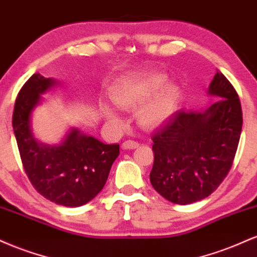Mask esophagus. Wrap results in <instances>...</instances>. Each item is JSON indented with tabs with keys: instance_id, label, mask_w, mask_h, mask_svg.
<instances>
[{
	"instance_id": "34e87169",
	"label": "esophagus",
	"mask_w": 257,
	"mask_h": 257,
	"mask_svg": "<svg viewBox=\"0 0 257 257\" xmlns=\"http://www.w3.org/2000/svg\"><path fill=\"white\" fill-rule=\"evenodd\" d=\"M139 146V143L138 141H134V140H125L124 143L122 144V147L124 150H133V149H137Z\"/></svg>"
}]
</instances>
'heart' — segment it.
I'll list each match as a JSON object with an SVG mask.
<instances>
[{
	"mask_svg": "<svg viewBox=\"0 0 257 257\" xmlns=\"http://www.w3.org/2000/svg\"><path fill=\"white\" fill-rule=\"evenodd\" d=\"M167 82L168 77L163 73H153L133 79L114 87L110 93L111 100L120 110H135L143 105L138 114L140 122L146 126L162 125L173 116L181 101L179 87L170 84L164 88ZM101 108L104 116L110 122H120L118 114L108 106L102 105Z\"/></svg>",
	"mask_w": 257,
	"mask_h": 257,
	"instance_id": "heart-1",
	"label": "heart"
}]
</instances>
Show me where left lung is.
Returning <instances> with one entry per match:
<instances>
[{"label":"left lung","instance_id":"obj_1","mask_svg":"<svg viewBox=\"0 0 257 257\" xmlns=\"http://www.w3.org/2000/svg\"><path fill=\"white\" fill-rule=\"evenodd\" d=\"M208 93L217 100L210 107L175 112L152 137L150 181L175 204L210 196L231 170L239 144L243 113L237 91L216 72Z\"/></svg>","mask_w":257,"mask_h":257}]
</instances>
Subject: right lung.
Wrapping results in <instances>:
<instances>
[{"label": "right lung", "instance_id": "obj_1", "mask_svg": "<svg viewBox=\"0 0 257 257\" xmlns=\"http://www.w3.org/2000/svg\"><path fill=\"white\" fill-rule=\"evenodd\" d=\"M55 84L52 78L34 73L18 94L13 131L23 167L38 193L55 204L81 206L102 190L119 145H106L72 129L58 146L37 143L30 128L31 112L41 94Z\"/></svg>", "mask_w": 257, "mask_h": 257}]
</instances>
